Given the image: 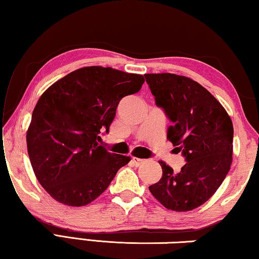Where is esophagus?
Returning a JSON list of instances; mask_svg holds the SVG:
<instances>
[{
    "mask_svg": "<svg viewBox=\"0 0 259 259\" xmlns=\"http://www.w3.org/2000/svg\"><path fill=\"white\" fill-rule=\"evenodd\" d=\"M131 161H133V163L136 165V166H139V165H142L144 162V160H142V159H138V157H133V159H131Z\"/></svg>",
    "mask_w": 259,
    "mask_h": 259,
    "instance_id": "esophagus-1",
    "label": "esophagus"
}]
</instances>
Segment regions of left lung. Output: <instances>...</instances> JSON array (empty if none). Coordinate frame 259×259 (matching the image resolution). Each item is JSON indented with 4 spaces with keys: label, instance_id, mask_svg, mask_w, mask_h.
I'll use <instances>...</instances> for the list:
<instances>
[{
    "label": "left lung",
    "instance_id": "8db88e82",
    "mask_svg": "<svg viewBox=\"0 0 259 259\" xmlns=\"http://www.w3.org/2000/svg\"><path fill=\"white\" fill-rule=\"evenodd\" d=\"M155 104L171 122L166 138L186 163L179 172L163 161L153 196L174 211H190L211 198L229 174L233 124L222 104L198 82L171 73L145 74Z\"/></svg>",
    "mask_w": 259,
    "mask_h": 259
}]
</instances>
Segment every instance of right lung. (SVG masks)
Masks as SVG:
<instances>
[{"label": "right lung", "mask_w": 259, "mask_h": 259, "mask_svg": "<svg viewBox=\"0 0 259 259\" xmlns=\"http://www.w3.org/2000/svg\"><path fill=\"white\" fill-rule=\"evenodd\" d=\"M144 76L111 67L78 68L55 82L35 106L27 151L42 187L58 202L82 207L106 190L130 156L108 152V133L120 100L138 93Z\"/></svg>", "instance_id": "1"}]
</instances>
